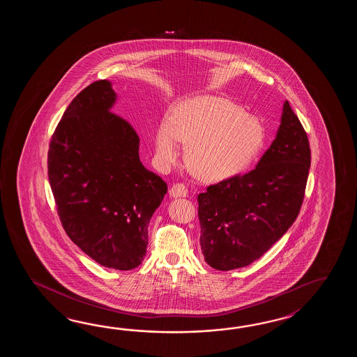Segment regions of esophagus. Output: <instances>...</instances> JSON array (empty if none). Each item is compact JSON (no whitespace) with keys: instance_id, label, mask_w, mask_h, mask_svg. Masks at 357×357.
I'll return each instance as SVG.
<instances>
[{"instance_id":"esophagus-1","label":"esophagus","mask_w":357,"mask_h":357,"mask_svg":"<svg viewBox=\"0 0 357 357\" xmlns=\"http://www.w3.org/2000/svg\"><path fill=\"white\" fill-rule=\"evenodd\" d=\"M189 194V191L186 189V186L183 183H175L171 190H169V197H186Z\"/></svg>"}]
</instances>
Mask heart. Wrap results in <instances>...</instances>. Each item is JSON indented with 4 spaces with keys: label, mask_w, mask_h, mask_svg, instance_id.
Returning a JSON list of instances; mask_svg holds the SVG:
<instances>
[{
    "label": "heart",
    "mask_w": 357,
    "mask_h": 357,
    "mask_svg": "<svg viewBox=\"0 0 357 357\" xmlns=\"http://www.w3.org/2000/svg\"><path fill=\"white\" fill-rule=\"evenodd\" d=\"M188 144L185 160L192 174L208 181L240 175L264 144V129L252 114L217 96H200L177 107L154 139L158 160L172 165Z\"/></svg>",
    "instance_id": "1"
}]
</instances>
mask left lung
I'll use <instances>...</instances> for the list:
<instances>
[{
	"instance_id": "8db88e82",
	"label": "left lung",
	"mask_w": 357,
	"mask_h": 357,
	"mask_svg": "<svg viewBox=\"0 0 357 357\" xmlns=\"http://www.w3.org/2000/svg\"><path fill=\"white\" fill-rule=\"evenodd\" d=\"M310 162L306 132L284 100L275 139L255 168L197 195L205 261L232 271L266 254L300 213Z\"/></svg>"
}]
</instances>
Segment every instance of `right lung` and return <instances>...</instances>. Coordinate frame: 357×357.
I'll return each mask as SVG.
<instances>
[{
  "label": "right lung",
  "instance_id": "right-lung-1",
  "mask_svg": "<svg viewBox=\"0 0 357 357\" xmlns=\"http://www.w3.org/2000/svg\"><path fill=\"white\" fill-rule=\"evenodd\" d=\"M116 100L109 80L73 99L50 144L48 180L71 241L100 266L130 271L144 259L167 183L140 162L135 130L111 112Z\"/></svg>",
  "mask_w": 357,
  "mask_h": 357
}]
</instances>
